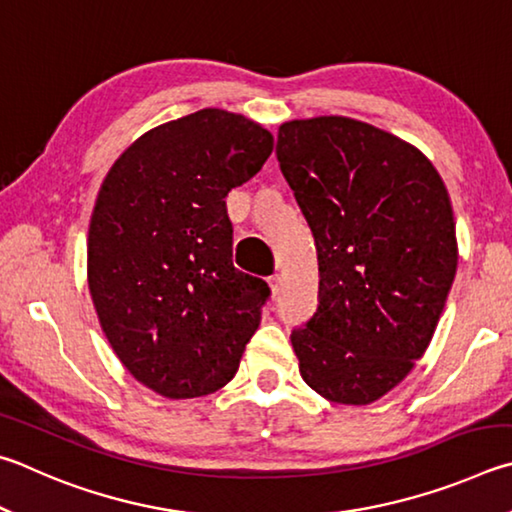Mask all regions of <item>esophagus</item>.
Wrapping results in <instances>:
<instances>
[{"instance_id":"1","label":"esophagus","mask_w":512,"mask_h":512,"mask_svg":"<svg viewBox=\"0 0 512 512\" xmlns=\"http://www.w3.org/2000/svg\"><path fill=\"white\" fill-rule=\"evenodd\" d=\"M267 283H270L272 297H276V294H279V292H281V288H283V276H281V274H274V276H272V279H270V281H267Z\"/></svg>"}]
</instances>
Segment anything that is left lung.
I'll list each match as a JSON object with an SVG mask.
<instances>
[{
  "label": "left lung",
  "mask_w": 512,
  "mask_h": 512,
  "mask_svg": "<svg viewBox=\"0 0 512 512\" xmlns=\"http://www.w3.org/2000/svg\"><path fill=\"white\" fill-rule=\"evenodd\" d=\"M281 173L312 229L319 308L292 333L321 398L371 405L432 342L459 245L450 193L414 143L351 116L279 125Z\"/></svg>",
  "instance_id": "8db88e82"
}]
</instances>
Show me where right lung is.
<instances>
[{"mask_svg":"<svg viewBox=\"0 0 512 512\" xmlns=\"http://www.w3.org/2000/svg\"><path fill=\"white\" fill-rule=\"evenodd\" d=\"M272 148L261 123L206 107L143 132L98 188L89 294L116 357L159 396L222 389L261 324L270 288L233 267L224 197Z\"/></svg>","mask_w":512,"mask_h":512,"instance_id":"1","label":"right lung"}]
</instances>
